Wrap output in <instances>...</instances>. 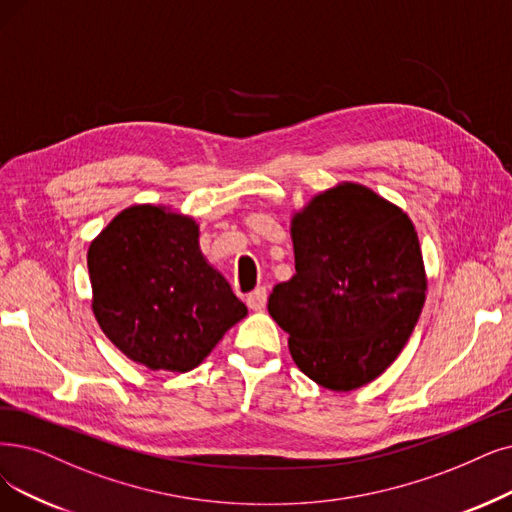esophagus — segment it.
I'll use <instances>...</instances> for the list:
<instances>
[{
    "instance_id": "obj_1",
    "label": "esophagus",
    "mask_w": 512,
    "mask_h": 512,
    "mask_svg": "<svg viewBox=\"0 0 512 512\" xmlns=\"http://www.w3.org/2000/svg\"><path fill=\"white\" fill-rule=\"evenodd\" d=\"M245 302H248V306L252 311H262L264 304H267V290L264 288H256L254 292L248 294V298H245Z\"/></svg>"
}]
</instances>
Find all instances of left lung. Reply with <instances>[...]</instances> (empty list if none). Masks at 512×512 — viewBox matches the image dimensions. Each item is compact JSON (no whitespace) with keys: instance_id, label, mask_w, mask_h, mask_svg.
Returning <instances> with one entry per match:
<instances>
[{"instance_id":"8db88e82","label":"left lung","mask_w":512,"mask_h":512,"mask_svg":"<svg viewBox=\"0 0 512 512\" xmlns=\"http://www.w3.org/2000/svg\"><path fill=\"white\" fill-rule=\"evenodd\" d=\"M296 273L277 283L269 313L294 363L319 386L355 391L410 340L426 300L418 233L393 201L342 180L292 212Z\"/></svg>"}]
</instances>
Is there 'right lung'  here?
I'll list each match as a JSON object with an SVG mask.
<instances>
[{"instance_id": "right-lung-1", "label": "right lung", "mask_w": 512, "mask_h": 512, "mask_svg": "<svg viewBox=\"0 0 512 512\" xmlns=\"http://www.w3.org/2000/svg\"><path fill=\"white\" fill-rule=\"evenodd\" d=\"M88 271L100 330L153 372H191L248 315L203 256L197 220L161 203L121 210L92 239Z\"/></svg>"}]
</instances>
